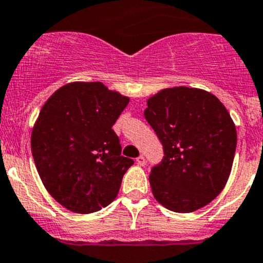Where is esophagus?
Here are the masks:
<instances>
[{"mask_svg":"<svg viewBox=\"0 0 263 263\" xmlns=\"http://www.w3.org/2000/svg\"><path fill=\"white\" fill-rule=\"evenodd\" d=\"M136 163L139 165H144L145 163H146V160H145V157L144 155H140L139 158H136Z\"/></svg>","mask_w":263,"mask_h":263,"instance_id":"obj_1","label":"esophagus"}]
</instances>
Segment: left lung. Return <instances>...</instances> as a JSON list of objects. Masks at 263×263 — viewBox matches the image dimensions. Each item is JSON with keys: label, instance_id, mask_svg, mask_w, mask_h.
<instances>
[{"label": "left lung", "instance_id": "left-lung-1", "mask_svg": "<svg viewBox=\"0 0 263 263\" xmlns=\"http://www.w3.org/2000/svg\"><path fill=\"white\" fill-rule=\"evenodd\" d=\"M144 116L164 152L149 176L158 203L190 213L212 202L228 182L236 149L228 109L211 92L181 86L152 96Z\"/></svg>", "mask_w": 263, "mask_h": 263}]
</instances>
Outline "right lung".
<instances>
[{
  "label": "right lung",
  "mask_w": 263,
  "mask_h": 263,
  "mask_svg": "<svg viewBox=\"0 0 263 263\" xmlns=\"http://www.w3.org/2000/svg\"><path fill=\"white\" fill-rule=\"evenodd\" d=\"M129 99L101 82H73L50 96L30 139L38 175L50 195L74 213L110 204L134 164L122 157L113 124Z\"/></svg>",
  "instance_id": "1"
}]
</instances>
